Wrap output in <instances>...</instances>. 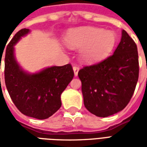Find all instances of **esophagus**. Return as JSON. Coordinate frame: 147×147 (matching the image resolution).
Listing matches in <instances>:
<instances>
[{
	"mask_svg": "<svg viewBox=\"0 0 147 147\" xmlns=\"http://www.w3.org/2000/svg\"><path fill=\"white\" fill-rule=\"evenodd\" d=\"M73 71H74V75H75V76H78V72H79V71H80V67H77V66H74Z\"/></svg>",
	"mask_w": 147,
	"mask_h": 147,
	"instance_id": "34e87169",
	"label": "esophagus"
}]
</instances>
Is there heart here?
<instances>
[{
	"label": "heart",
	"mask_w": 147,
	"mask_h": 147,
	"mask_svg": "<svg viewBox=\"0 0 147 147\" xmlns=\"http://www.w3.org/2000/svg\"><path fill=\"white\" fill-rule=\"evenodd\" d=\"M71 49H81L80 58L83 63L95 64L108 57L117 42L116 34L98 27H82L70 30L64 38Z\"/></svg>",
	"instance_id": "1"
}]
</instances>
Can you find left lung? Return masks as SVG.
Wrapping results in <instances>:
<instances>
[{
	"mask_svg": "<svg viewBox=\"0 0 147 147\" xmlns=\"http://www.w3.org/2000/svg\"><path fill=\"white\" fill-rule=\"evenodd\" d=\"M137 46L124 30L113 54L98 64L80 69L84 105L90 113L107 117L123 110L139 79Z\"/></svg>",
	"mask_w": 147,
	"mask_h": 147,
	"instance_id": "left-lung-1",
	"label": "left lung"
}]
</instances>
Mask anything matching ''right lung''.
<instances>
[{
	"mask_svg": "<svg viewBox=\"0 0 147 147\" xmlns=\"http://www.w3.org/2000/svg\"><path fill=\"white\" fill-rule=\"evenodd\" d=\"M30 32L27 28L18 31L6 48L5 85L12 102L22 113L44 120L61 108V94L73 79L74 71L70 64L45 67L35 73L24 71L16 59L14 46Z\"/></svg>",
	"mask_w": 147,
	"mask_h": 147,
	"instance_id": "add662e5",
	"label": "right lung"
}]
</instances>
